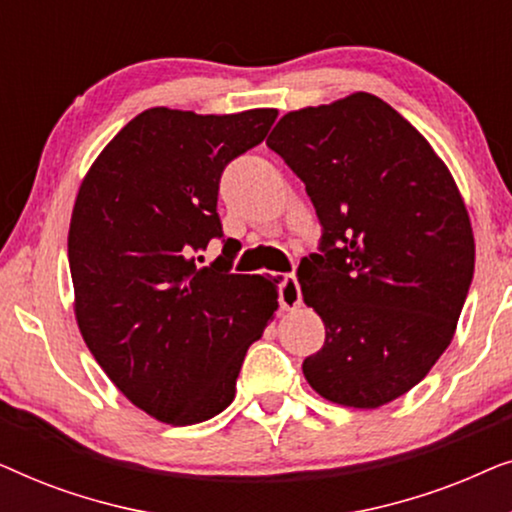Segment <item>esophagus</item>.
I'll return each instance as SVG.
<instances>
[{"mask_svg":"<svg viewBox=\"0 0 512 512\" xmlns=\"http://www.w3.org/2000/svg\"><path fill=\"white\" fill-rule=\"evenodd\" d=\"M300 303H303V293H300L298 279L293 275H286L282 279V284H279V305H282L284 310H293V307H298Z\"/></svg>","mask_w":512,"mask_h":512,"instance_id":"obj_1","label":"esophagus"}]
</instances>
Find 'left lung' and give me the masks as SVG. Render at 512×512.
<instances>
[{
    "mask_svg": "<svg viewBox=\"0 0 512 512\" xmlns=\"http://www.w3.org/2000/svg\"><path fill=\"white\" fill-rule=\"evenodd\" d=\"M265 144L321 223L319 254L298 265L326 326L305 380L347 408L391 403L440 359L466 303L475 242L459 188L431 144L370 93L289 111Z\"/></svg>",
    "mask_w": 512,
    "mask_h": 512,
    "instance_id": "8db88e82",
    "label": "left lung"
}]
</instances>
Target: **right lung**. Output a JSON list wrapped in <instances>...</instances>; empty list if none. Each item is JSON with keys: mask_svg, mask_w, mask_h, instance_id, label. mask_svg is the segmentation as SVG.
I'll list each match as a JSON object with an SVG mask.
<instances>
[{"mask_svg": "<svg viewBox=\"0 0 512 512\" xmlns=\"http://www.w3.org/2000/svg\"><path fill=\"white\" fill-rule=\"evenodd\" d=\"M275 118L277 109H146L104 146L76 195V324L118 391L165 424L205 422L233 403L244 354L277 310V279L230 272L237 240L199 268V251L223 239V170Z\"/></svg>", "mask_w": 512, "mask_h": 512, "instance_id": "right-lung-1", "label": "right lung"}]
</instances>
